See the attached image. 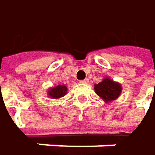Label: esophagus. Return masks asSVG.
<instances>
[{
  "mask_svg": "<svg viewBox=\"0 0 155 155\" xmlns=\"http://www.w3.org/2000/svg\"><path fill=\"white\" fill-rule=\"evenodd\" d=\"M88 82H89V79L88 78H85V79H83V80L80 81V83H84V84H87Z\"/></svg>",
  "mask_w": 155,
  "mask_h": 155,
  "instance_id": "obj_1",
  "label": "esophagus"
}]
</instances>
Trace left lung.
<instances>
[{
	"instance_id": "obj_1",
	"label": "left lung",
	"mask_w": 155,
	"mask_h": 155,
	"mask_svg": "<svg viewBox=\"0 0 155 155\" xmlns=\"http://www.w3.org/2000/svg\"><path fill=\"white\" fill-rule=\"evenodd\" d=\"M96 94L104 102L110 103L117 100L122 91V87L118 82H115L109 78H105L102 82L94 85Z\"/></svg>"
}]
</instances>
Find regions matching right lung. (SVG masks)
I'll return each instance as SVG.
<instances>
[{"instance_id": "1", "label": "right lung", "mask_w": 155, "mask_h": 155, "mask_svg": "<svg viewBox=\"0 0 155 155\" xmlns=\"http://www.w3.org/2000/svg\"><path fill=\"white\" fill-rule=\"evenodd\" d=\"M67 92V88L64 85H58L48 91V96L51 99H60Z\"/></svg>"}]
</instances>
